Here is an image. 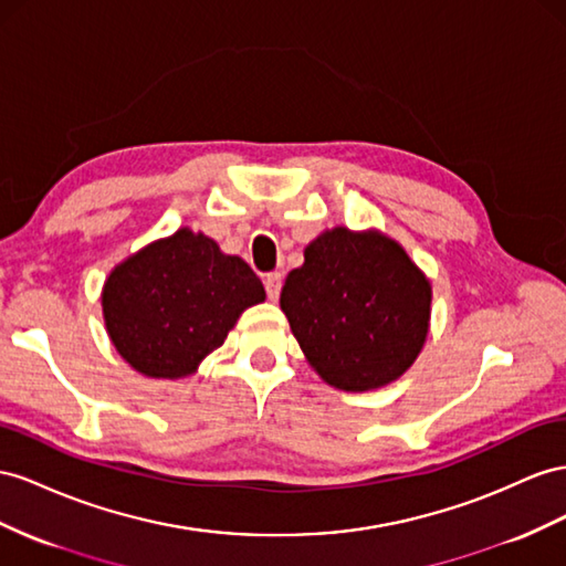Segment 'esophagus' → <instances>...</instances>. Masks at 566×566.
<instances>
[{"label": "esophagus", "mask_w": 566, "mask_h": 566, "mask_svg": "<svg viewBox=\"0 0 566 566\" xmlns=\"http://www.w3.org/2000/svg\"><path fill=\"white\" fill-rule=\"evenodd\" d=\"M264 285H266L269 300L276 302L279 295H281V287H283V276H281V273H269V276L264 279Z\"/></svg>", "instance_id": "1"}]
</instances>
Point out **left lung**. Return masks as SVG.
I'll use <instances>...</instances> for the list:
<instances>
[{
	"label": "left lung",
	"instance_id": "8db88e82",
	"mask_svg": "<svg viewBox=\"0 0 566 566\" xmlns=\"http://www.w3.org/2000/svg\"><path fill=\"white\" fill-rule=\"evenodd\" d=\"M433 287L400 242L335 226L287 273L281 310L304 359L345 392L378 390L417 361L429 338Z\"/></svg>",
	"mask_w": 566,
	"mask_h": 566
}]
</instances>
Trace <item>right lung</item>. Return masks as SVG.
<instances>
[{
	"mask_svg": "<svg viewBox=\"0 0 566 566\" xmlns=\"http://www.w3.org/2000/svg\"><path fill=\"white\" fill-rule=\"evenodd\" d=\"M264 300L245 259L223 254L217 240L186 226L112 269L102 316L116 353L137 374L178 380L200 369L240 314Z\"/></svg>",
	"mask_w": 566,
	"mask_h": 566,
	"instance_id": "1",
	"label": "right lung"
}]
</instances>
